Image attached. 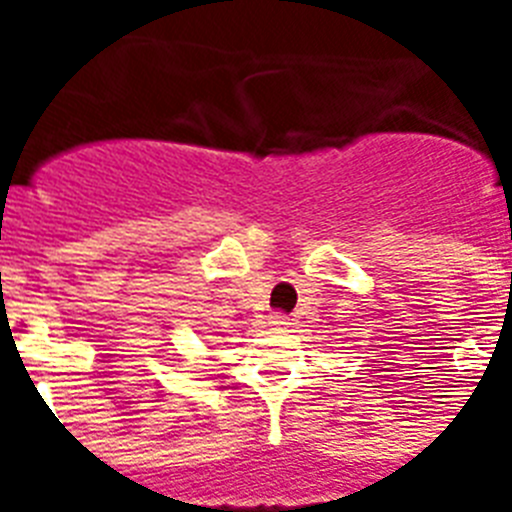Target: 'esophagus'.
Returning <instances> with one entry per match:
<instances>
[{
  "label": "esophagus",
  "mask_w": 512,
  "mask_h": 512,
  "mask_svg": "<svg viewBox=\"0 0 512 512\" xmlns=\"http://www.w3.org/2000/svg\"><path fill=\"white\" fill-rule=\"evenodd\" d=\"M271 325H277V328H284V325H289V318L284 315V312H274L271 315Z\"/></svg>",
  "instance_id": "esophagus-1"
}]
</instances>
